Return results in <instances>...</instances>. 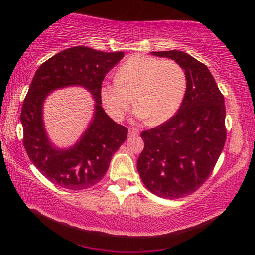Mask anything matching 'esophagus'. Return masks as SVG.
I'll return each instance as SVG.
<instances>
[{
    "label": "esophagus",
    "instance_id": "34e87169",
    "mask_svg": "<svg viewBox=\"0 0 255 255\" xmlns=\"http://www.w3.org/2000/svg\"><path fill=\"white\" fill-rule=\"evenodd\" d=\"M139 133H140L139 129H137V128H129V132H128L129 137H136V136H138Z\"/></svg>",
    "mask_w": 255,
    "mask_h": 255
}]
</instances>
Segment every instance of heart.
<instances>
[{
	"instance_id": "1",
	"label": "heart",
	"mask_w": 255,
	"mask_h": 255,
	"mask_svg": "<svg viewBox=\"0 0 255 255\" xmlns=\"http://www.w3.org/2000/svg\"><path fill=\"white\" fill-rule=\"evenodd\" d=\"M186 85V73L180 63L136 55L118 68L116 80L103 82L100 94L107 113L116 121L126 115L133 94L136 117L149 118L150 124L159 125L180 108Z\"/></svg>"
}]
</instances>
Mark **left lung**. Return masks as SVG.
Wrapping results in <instances>:
<instances>
[{
	"label": "left lung",
	"mask_w": 255,
	"mask_h": 255,
	"mask_svg": "<svg viewBox=\"0 0 255 255\" xmlns=\"http://www.w3.org/2000/svg\"><path fill=\"white\" fill-rule=\"evenodd\" d=\"M151 53L180 63L187 85L175 115L141 133L144 148L138 158V172L156 196L185 197L209 177L224 149V95L208 68L192 56L180 50Z\"/></svg>",
	"instance_id": "obj_1"
}]
</instances>
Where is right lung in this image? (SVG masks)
<instances>
[{
  "mask_svg": "<svg viewBox=\"0 0 255 255\" xmlns=\"http://www.w3.org/2000/svg\"><path fill=\"white\" fill-rule=\"evenodd\" d=\"M125 53L103 52L77 46L57 53L38 68L20 113L23 143L29 160L56 185L81 191L99 183L113 154L126 140L128 129L108 117L101 106V86L105 75ZM83 86L96 100L95 116L73 147L58 149L49 141L42 121V106L53 89Z\"/></svg>",
  "mask_w": 255,
  "mask_h": 255,
  "instance_id": "1",
  "label": "right lung"
}]
</instances>
